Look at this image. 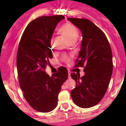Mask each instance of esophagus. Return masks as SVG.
Here are the masks:
<instances>
[{
  "mask_svg": "<svg viewBox=\"0 0 126 126\" xmlns=\"http://www.w3.org/2000/svg\"><path fill=\"white\" fill-rule=\"evenodd\" d=\"M68 77H71V72L68 71Z\"/></svg>",
  "mask_w": 126,
  "mask_h": 126,
  "instance_id": "obj_1",
  "label": "esophagus"
}]
</instances>
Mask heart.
I'll return each instance as SVG.
<instances>
[{"label": "heart", "instance_id": "heart-1", "mask_svg": "<svg viewBox=\"0 0 126 126\" xmlns=\"http://www.w3.org/2000/svg\"><path fill=\"white\" fill-rule=\"evenodd\" d=\"M60 32L63 34L64 36H65L70 42L76 41L79 36V32L77 30V28L74 26L72 24L67 23L64 24L61 27L60 29ZM50 46L52 47L53 46V41L51 39L50 41ZM63 59L66 62H68L70 61L71 57H68L67 55H64L63 57Z\"/></svg>", "mask_w": 126, "mask_h": 126}]
</instances>
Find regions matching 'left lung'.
<instances>
[{
    "label": "left lung",
    "instance_id": "left-lung-1",
    "mask_svg": "<svg viewBox=\"0 0 126 126\" xmlns=\"http://www.w3.org/2000/svg\"><path fill=\"white\" fill-rule=\"evenodd\" d=\"M67 19L82 32L80 51L76 67L85 66L83 76L71 74L76 82L71 96L77 106L90 108L101 101L109 87L113 72L111 47L104 32L90 20L71 17Z\"/></svg>",
    "mask_w": 126,
    "mask_h": 126
}]
</instances>
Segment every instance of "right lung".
Instances as JSON below:
<instances>
[{
	"label": "right lung",
	"instance_id": "1",
	"mask_svg": "<svg viewBox=\"0 0 126 126\" xmlns=\"http://www.w3.org/2000/svg\"><path fill=\"white\" fill-rule=\"evenodd\" d=\"M62 15L42 16L29 24L22 35L17 54L20 87L29 105L41 112L57 107L62 85L68 79V70L60 67L51 77L44 71L52 58L50 41Z\"/></svg>",
	"mask_w": 126,
	"mask_h": 126
}]
</instances>
